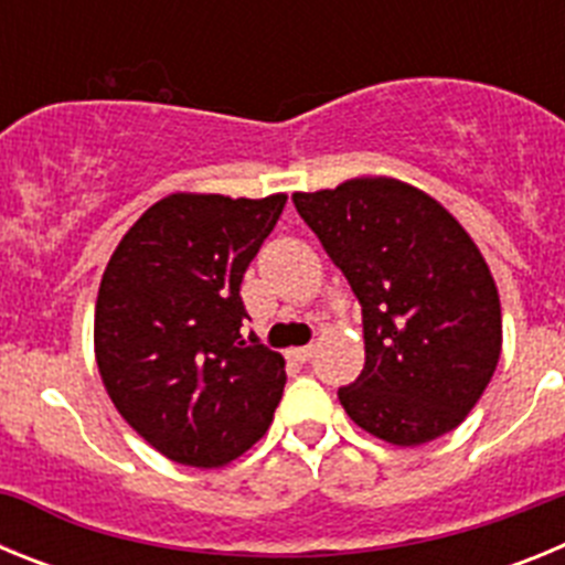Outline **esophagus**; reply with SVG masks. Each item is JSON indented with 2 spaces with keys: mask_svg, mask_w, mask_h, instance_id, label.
I'll return each mask as SVG.
<instances>
[{
  "mask_svg": "<svg viewBox=\"0 0 565 565\" xmlns=\"http://www.w3.org/2000/svg\"><path fill=\"white\" fill-rule=\"evenodd\" d=\"M288 359L297 364H306L308 359H311V344H306V348H291V351H288Z\"/></svg>",
  "mask_w": 565,
  "mask_h": 565,
  "instance_id": "34e87169",
  "label": "esophagus"
}]
</instances>
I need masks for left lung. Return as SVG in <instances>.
Here are the masks:
<instances>
[{
	"instance_id": "8db88e82",
	"label": "left lung",
	"mask_w": 565,
	"mask_h": 565,
	"mask_svg": "<svg viewBox=\"0 0 565 565\" xmlns=\"http://www.w3.org/2000/svg\"><path fill=\"white\" fill-rule=\"evenodd\" d=\"M362 306L364 367L339 402L371 436L418 447L456 430L501 359L487 259L438 201L396 178L294 192Z\"/></svg>"
}]
</instances>
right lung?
<instances>
[{
	"label": "right lung",
	"instance_id": "1",
	"mask_svg": "<svg viewBox=\"0 0 565 565\" xmlns=\"http://www.w3.org/2000/svg\"><path fill=\"white\" fill-rule=\"evenodd\" d=\"M286 201L174 192L132 223L104 268L98 373L115 411L169 461L223 467L271 424L286 359L243 339L239 282Z\"/></svg>",
	"mask_w": 565,
	"mask_h": 565
}]
</instances>
